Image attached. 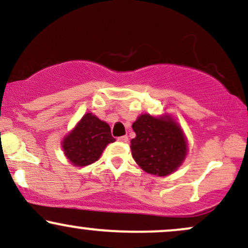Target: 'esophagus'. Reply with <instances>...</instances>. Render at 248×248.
I'll return each instance as SVG.
<instances>
[{
  "mask_svg": "<svg viewBox=\"0 0 248 248\" xmlns=\"http://www.w3.org/2000/svg\"><path fill=\"white\" fill-rule=\"evenodd\" d=\"M118 141H120V142H127V141H128V136H127V135L120 136V138H118Z\"/></svg>",
  "mask_w": 248,
  "mask_h": 248,
  "instance_id": "1",
  "label": "esophagus"
}]
</instances>
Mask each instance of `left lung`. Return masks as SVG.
<instances>
[{"label": "left lung", "mask_w": 248, "mask_h": 248, "mask_svg": "<svg viewBox=\"0 0 248 248\" xmlns=\"http://www.w3.org/2000/svg\"><path fill=\"white\" fill-rule=\"evenodd\" d=\"M136 136L130 141L133 158L144 171L168 176L186 160V136L171 116L142 114L133 124Z\"/></svg>", "instance_id": "obj_1"}]
</instances>
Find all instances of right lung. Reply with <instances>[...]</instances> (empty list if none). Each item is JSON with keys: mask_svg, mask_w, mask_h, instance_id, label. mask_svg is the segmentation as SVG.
Returning <instances> with one entry per match:
<instances>
[{"mask_svg": "<svg viewBox=\"0 0 248 248\" xmlns=\"http://www.w3.org/2000/svg\"><path fill=\"white\" fill-rule=\"evenodd\" d=\"M115 139L105 121L86 113L62 142L65 156L76 167H85L100 158L108 143Z\"/></svg>", "mask_w": 248, "mask_h": 248, "instance_id": "add662e5", "label": "right lung"}]
</instances>
